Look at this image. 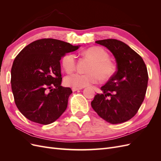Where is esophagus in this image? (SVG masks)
Returning <instances> with one entry per match:
<instances>
[{
    "instance_id": "1",
    "label": "esophagus",
    "mask_w": 161,
    "mask_h": 161,
    "mask_svg": "<svg viewBox=\"0 0 161 161\" xmlns=\"http://www.w3.org/2000/svg\"><path fill=\"white\" fill-rule=\"evenodd\" d=\"M81 89H82V88H75V87H72V90L73 92L76 91H79V90H81Z\"/></svg>"
}]
</instances>
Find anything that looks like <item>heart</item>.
I'll return each mask as SVG.
<instances>
[{"label": "heart", "mask_w": 161, "mask_h": 161, "mask_svg": "<svg viewBox=\"0 0 161 161\" xmlns=\"http://www.w3.org/2000/svg\"><path fill=\"white\" fill-rule=\"evenodd\" d=\"M82 53L93 61L88 69L89 73H71L65 77L66 85L82 88L91 84L98 83L101 79L103 80H108L113 77L115 72V65L109 60L108 53L103 48L98 46L91 47ZM62 64L67 72L74 70L76 66L75 55L67 53L62 58Z\"/></svg>", "instance_id": "heart-1"}]
</instances>
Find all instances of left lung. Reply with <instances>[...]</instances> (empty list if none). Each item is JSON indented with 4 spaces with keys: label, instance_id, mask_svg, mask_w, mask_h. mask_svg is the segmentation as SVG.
Segmentation results:
<instances>
[{
    "label": "left lung",
    "instance_id": "left-lung-1",
    "mask_svg": "<svg viewBox=\"0 0 161 161\" xmlns=\"http://www.w3.org/2000/svg\"><path fill=\"white\" fill-rule=\"evenodd\" d=\"M113 53L117 71L101 86L91 106L102 119L116 124L128 121L137 113L144 99L148 75L145 63L138 53L125 43L115 39L95 42Z\"/></svg>",
    "mask_w": 161,
    "mask_h": 161
}]
</instances>
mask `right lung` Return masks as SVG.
<instances>
[{
  "label": "right lung",
  "instance_id": "obj_1",
  "mask_svg": "<svg viewBox=\"0 0 161 161\" xmlns=\"http://www.w3.org/2000/svg\"><path fill=\"white\" fill-rule=\"evenodd\" d=\"M79 47L55 39H41L25 46L14 58L11 89L14 103L26 118L47 125L64 113L72 91L61 86L60 60Z\"/></svg>",
  "mask_w": 161,
  "mask_h": 161
}]
</instances>
